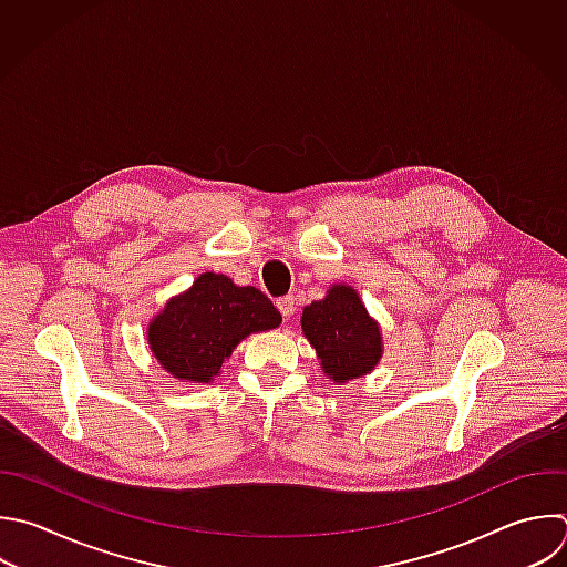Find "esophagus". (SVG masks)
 <instances>
[{
    "mask_svg": "<svg viewBox=\"0 0 567 567\" xmlns=\"http://www.w3.org/2000/svg\"><path fill=\"white\" fill-rule=\"evenodd\" d=\"M277 308H279V312L284 315V319H290V317L295 315V308H297L295 297H292V295H288V297L277 299Z\"/></svg>",
    "mask_w": 567,
    "mask_h": 567,
    "instance_id": "34e87169",
    "label": "esophagus"
}]
</instances>
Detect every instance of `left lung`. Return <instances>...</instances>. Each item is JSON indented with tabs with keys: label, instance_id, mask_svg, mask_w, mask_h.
<instances>
[{
	"label": "left lung",
	"instance_id": "1",
	"mask_svg": "<svg viewBox=\"0 0 567 567\" xmlns=\"http://www.w3.org/2000/svg\"><path fill=\"white\" fill-rule=\"evenodd\" d=\"M301 330L334 383L368 374L383 354L379 323L350 286H332L321 301L306 306Z\"/></svg>",
	"mask_w": 567,
	"mask_h": 567
}]
</instances>
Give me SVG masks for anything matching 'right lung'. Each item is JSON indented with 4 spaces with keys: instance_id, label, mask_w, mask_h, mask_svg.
I'll return each mask as SVG.
<instances>
[{
    "instance_id": "add662e5",
    "label": "right lung",
    "mask_w": 567,
    "mask_h": 567,
    "mask_svg": "<svg viewBox=\"0 0 567 567\" xmlns=\"http://www.w3.org/2000/svg\"><path fill=\"white\" fill-rule=\"evenodd\" d=\"M279 323V310L261 290L204 272L151 321L148 346L175 379L210 383L241 339Z\"/></svg>"
}]
</instances>
